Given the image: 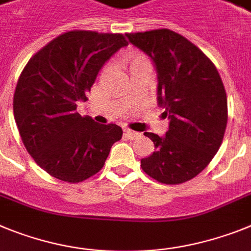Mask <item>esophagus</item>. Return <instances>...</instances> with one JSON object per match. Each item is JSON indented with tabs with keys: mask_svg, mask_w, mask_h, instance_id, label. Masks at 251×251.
<instances>
[{
	"mask_svg": "<svg viewBox=\"0 0 251 251\" xmlns=\"http://www.w3.org/2000/svg\"><path fill=\"white\" fill-rule=\"evenodd\" d=\"M124 132H125V135L127 136L128 139H132V140L140 136V132L132 131V130H130V128H125V130H124Z\"/></svg>",
	"mask_w": 251,
	"mask_h": 251,
	"instance_id": "34e87169",
	"label": "esophagus"
}]
</instances>
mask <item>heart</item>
<instances>
[{
    "label": "heart",
    "instance_id": "b5f03b06",
    "mask_svg": "<svg viewBox=\"0 0 251 251\" xmlns=\"http://www.w3.org/2000/svg\"><path fill=\"white\" fill-rule=\"evenodd\" d=\"M126 63H127L128 71L131 72L132 69L138 68V67H140V65L143 64H150V60L149 58H148L147 55H144V54L135 53L126 58Z\"/></svg>",
    "mask_w": 251,
    "mask_h": 251
}]
</instances>
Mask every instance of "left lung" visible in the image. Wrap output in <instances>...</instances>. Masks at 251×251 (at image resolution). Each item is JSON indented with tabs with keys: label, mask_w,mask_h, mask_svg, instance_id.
I'll list each match as a JSON object with an SVG mask.
<instances>
[{
	"label": "left lung",
	"mask_w": 251,
	"mask_h": 251,
	"mask_svg": "<svg viewBox=\"0 0 251 251\" xmlns=\"http://www.w3.org/2000/svg\"><path fill=\"white\" fill-rule=\"evenodd\" d=\"M128 41L147 53L158 72V103L169 128L151 139L155 151L141 159L143 171L164 184H179L201 173L221 147L227 125V97L211 59L169 29L128 32Z\"/></svg>",
	"instance_id": "1"
}]
</instances>
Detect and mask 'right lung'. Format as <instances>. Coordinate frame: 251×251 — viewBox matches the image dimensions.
<instances>
[{"instance_id":"1","label":"right lung","mask_w":251,"mask_h":251,"mask_svg":"<svg viewBox=\"0 0 251 251\" xmlns=\"http://www.w3.org/2000/svg\"><path fill=\"white\" fill-rule=\"evenodd\" d=\"M128 43L123 34L72 30L30 58L14 95L21 140L51 177L78 183L99 173L123 136L115 124L100 125L77 112L102 65Z\"/></svg>"}]
</instances>
